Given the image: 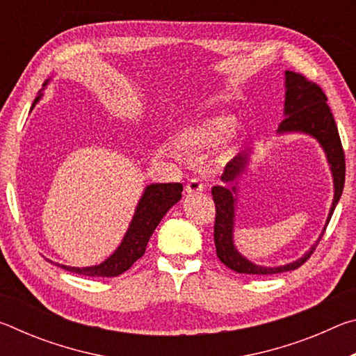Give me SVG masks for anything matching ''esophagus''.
Segmentation results:
<instances>
[{"instance_id":"34e87169","label":"esophagus","mask_w":356,"mask_h":356,"mask_svg":"<svg viewBox=\"0 0 356 356\" xmlns=\"http://www.w3.org/2000/svg\"><path fill=\"white\" fill-rule=\"evenodd\" d=\"M202 190H204V184L200 179H190L188 184H186V186H185V191L188 193V195H193V193H200Z\"/></svg>"}]
</instances>
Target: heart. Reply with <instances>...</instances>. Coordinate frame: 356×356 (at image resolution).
Masks as SVG:
<instances>
[{"label": "heart", "instance_id": "heart-1", "mask_svg": "<svg viewBox=\"0 0 356 356\" xmlns=\"http://www.w3.org/2000/svg\"><path fill=\"white\" fill-rule=\"evenodd\" d=\"M232 125L231 118L215 116L191 125L177 135V143L188 150H202L213 146L225 136Z\"/></svg>", "mask_w": 356, "mask_h": 356}]
</instances>
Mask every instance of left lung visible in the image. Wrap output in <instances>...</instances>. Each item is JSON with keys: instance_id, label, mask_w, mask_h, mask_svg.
Returning a JSON list of instances; mask_svg holds the SVG:
<instances>
[{"instance_id": "obj_1", "label": "left lung", "mask_w": 356, "mask_h": 356, "mask_svg": "<svg viewBox=\"0 0 356 356\" xmlns=\"http://www.w3.org/2000/svg\"><path fill=\"white\" fill-rule=\"evenodd\" d=\"M327 95L323 94L321 86L309 81L301 74L286 70V99H284V119L280 124L278 134H306L316 138L321 144L325 155H327L331 174H333L334 197L331 204L330 213L325 227L317 238L316 245L305 252L303 257L297 259L291 264L280 265V267H262L252 264L243 257L234 245V218H236V201H237V179L242 176L250 160V152H242L229 161L221 174V180L225 184L216 185L212 188V196L215 201V226L213 240L216 256L220 261L237 273L245 275H275L289 270L298 268L311 257L317 243L321 242L325 229H327L331 215H333L336 204L339 201L344 190L346 180V156L342 150L339 131H337L333 113L327 105Z\"/></svg>"}]
</instances>
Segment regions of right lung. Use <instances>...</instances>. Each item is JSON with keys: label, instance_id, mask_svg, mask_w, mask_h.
<instances>
[{"label": "right lung", "instance_id": "right-lung-1", "mask_svg": "<svg viewBox=\"0 0 356 356\" xmlns=\"http://www.w3.org/2000/svg\"><path fill=\"white\" fill-rule=\"evenodd\" d=\"M42 94L35 97L34 105L40 100ZM182 184H150L146 186L140 202H138L134 218L125 232L122 242L118 250L106 259L105 262L92 267H67V265L56 264L58 267L69 270L72 273L84 276H102V278H111L119 276L134 265L138 259L146 252V246L155 227L159 226L161 218L166 215L174 204L182 197ZM51 262V261H50ZM53 264V262H51Z\"/></svg>", "mask_w": 356, "mask_h": 356}]
</instances>
